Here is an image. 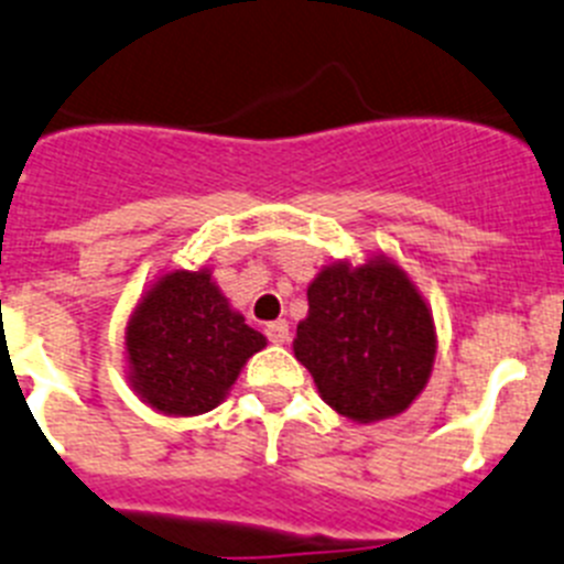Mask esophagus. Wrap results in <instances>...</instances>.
Listing matches in <instances>:
<instances>
[{"instance_id":"1","label":"esophagus","mask_w":564,"mask_h":564,"mask_svg":"<svg viewBox=\"0 0 564 564\" xmlns=\"http://www.w3.org/2000/svg\"><path fill=\"white\" fill-rule=\"evenodd\" d=\"M267 337H270V343H275V345L289 343V323H286V319H275V323H270V326H267Z\"/></svg>"}]
</instances>
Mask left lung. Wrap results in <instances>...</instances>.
Returning <instances> with one entry per match:
<instances>
[{"mask_svg": "<svg viewBox=\"0 0 564 564\" xmlns=\"http://www.w3.org/2000/svg\"><path fill=\"white\" fill-rule=\"evenodd\" d=\"M294 357L328 408L370 424L399 415L435 362V323L415 283L388 256L334 261L308 283Z\"/></svg>", "mask_w": 564, "mask_h": 564, "instance_id": "1", "label": "left lung"}]
</instances>
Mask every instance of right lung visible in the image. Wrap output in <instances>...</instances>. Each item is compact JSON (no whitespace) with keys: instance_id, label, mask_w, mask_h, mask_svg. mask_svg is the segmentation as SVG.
<instances>
[{"instance_id":"obj_1","label":"right lung","mask_w":564,"mask_h":564,"mask_svg":"<svg viewBox=\"0 0 564 564\" xmlns=\"http://www.w3.org/2000/svg\"><path fill=\"white\" fill-rule=\"evenodd\" d=\"M267 337L245 323L213 283L210 270L156 278L126 326V362L134 393L165 415L219 408Z\"/></svg>"}]
</instances>
